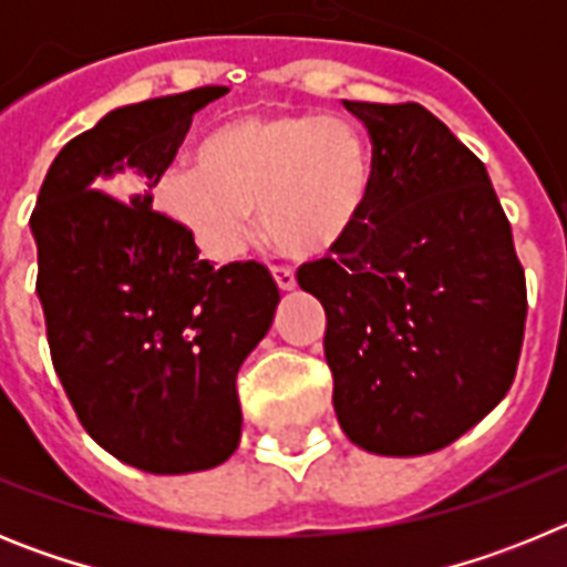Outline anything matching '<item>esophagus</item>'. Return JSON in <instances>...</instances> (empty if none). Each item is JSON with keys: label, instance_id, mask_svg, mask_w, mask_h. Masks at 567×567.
<instances>
[{"label": "esophagus", "instance_id": "1", "mask_svg": "<svg viewBox=\"0 0 567 567\" xmlns=\"http://www.w3.org/2000/svg\"><path fill=\"white\" fill-rule=\"evenodd\" d=\"M272 275H275V284H278V287L284 289V292H289V289H295V284H298V280H295L292 267H284V264H278V267H272Z\"/></svg>", "mask_w": 567, "mask_h": 567}]
</instances>
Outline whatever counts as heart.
Masks as SVG:
<instances>
[{"label":"heart","instance_id":"1","mask_svg":"<svg viewBox=\"0 0 567 567\" xmlns=\"http://www.w3.org/2000/svg\"><path fill=\"white\" fill-rule=\"evenodd\" d=\"M369 147L352 124L320 113L240 115L155 184V204L207 252L235 255L260 209L264 233L292 258L338 252L372 204Z\"/></svg>","mask_w":567,"mask_h":567}]
</instances>
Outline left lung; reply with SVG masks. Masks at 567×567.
Segmentation results:
<instances>
[{"instance_id":"obj_1","label":"left lung","mask_w":567,"mask_h":567,"mask_svg":"<svg viewBox=\"0 0 567 567\" xmlns=\"http://www.w3.org/2000/svg\"><path fill=\"white\" fill-rule=\"evenodd\" d=\"M372 138L363 227L298 284L327 309L334 414L385 457L445 449L505 398L525 272L485 164L423 104L343 102Z\"/></svg>"}]
</instances>
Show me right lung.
Returning <instances> with one entry per match:
<instances>
[{"instance_id":"1","label":"right lung","mask_w":567,"mask_h":567,"mask_svg":"<svg viewBox=\"0 0 567 567\" xmlns=\"http://www.w3.org/2000/svg\"><path fill=\"white\" fill-rule=\"evenodd\" d=\"M224 93L107 113L53 158L30 215L53 369L84 432L150 474L215 468L238 449L235 378L280 300L264 264L215 269L153 209L193 115Z\"/></svg>"}]
</instances>
